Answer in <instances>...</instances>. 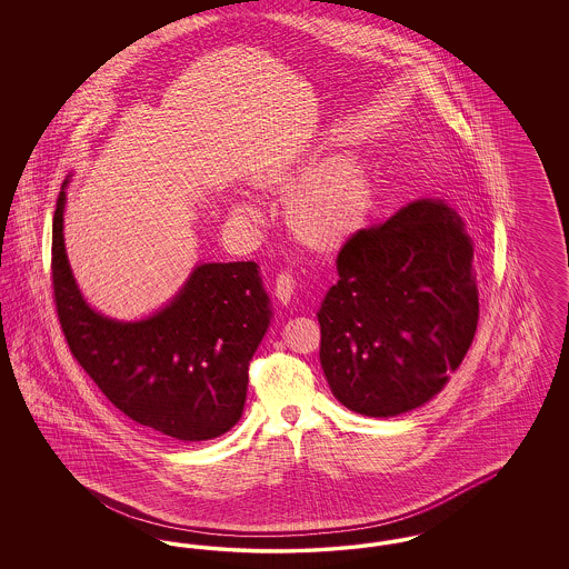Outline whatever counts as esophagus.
Wrapping results in <instances>:
<instances>
[{"instance_id":"obj_1","label":"esophagus","mask_w":569,"mask_h":569,"mask_svg":"<svg viewBox=\"0 0 569 569\" xmlns=\"http://www.w3.org/2000/svg\"><path fill=\"white\" fill-rule=\"evenodd\" d=\"M295 277L290 272H279L274 277V297L281 305H288L295 295Z\"/></svg>"}]
</instances>
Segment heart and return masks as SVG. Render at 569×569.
<instances>
[{"mask_svg": "<svg viewBox=\"0 0 569 569\" xmlns=\"http://www.w3.org/2000/svg\"><path fill=\"white\" fill-rule=\"evenodd\" d=\"M264 186L290 188L283 200L288 230L298 243L320 251H335L348 243L371 216L376 183L369 166L358 156L326 158L309 170V163H281L262 177ZM234 213L244 223H258V204L243 200Z\"/></svg>", "mask_w": 569, "mask_h": 569, "instance_id": "b5f03b06", "label": "heart"}]
</instances>
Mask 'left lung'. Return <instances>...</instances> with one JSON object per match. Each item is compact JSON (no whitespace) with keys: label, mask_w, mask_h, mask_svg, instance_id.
<instances>
[{"label":"left lung","mask_w":569,"mask_h":569,"mask_svg":"<svg viewBox=\"0 0 569 569\" xmlns=\"http://www.w3.org/2000/svg\"><path fill=\"white\" fill-rule=\"evenodd\" d=\"M473 244L443 200H413L337 256L318 311L320 362L339 403L371 418L425 406L478 326Z\"/></svg>","instance_id":"obj_1"}]
</instances>
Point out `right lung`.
Listing matches in <instances>:
<instances>
[{
  "label": "right lung",
  "mask_w": 569,
  "mask_h": 569,
  "mask_svg": "<svg viewBox=\"0 0 569 569\" xmlns=\"http://www.w3.org/2000/svg\"><path fill=\"white\" fill-rule=\"evenodd\" d=\"M66 186L53 217L59 325L87 376L138 425L179 441L228 433L243 413L247 369L271 325L256 262L198 264L168 305L119 322L87 305L63 243Z\"/></svg>",
  "instance_id": "1"
}]
</instances>
